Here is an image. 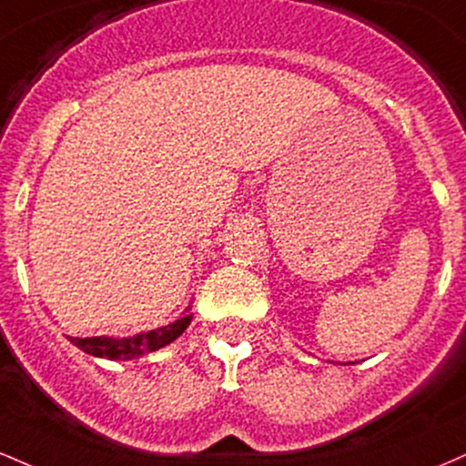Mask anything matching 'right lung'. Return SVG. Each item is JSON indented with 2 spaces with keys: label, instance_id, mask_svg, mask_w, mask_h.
I'll use <instances>...</instances> for the list:
<instances>
[{
  "label": "right lung",
  "instance_id": "obj_1",
  "mask_svg": "<svg viewBox=\"0 0 466 466\" xmlns=\"http://www.w3.org/2000/svg\"><path fill=\"white\" fill-rule=\"evenodd\" d=\"M190 319H193V315H184L176 323L165 325V328L158 329H149V332L137 334L132 339H108V336L73 339V336H69V340L91 356L108 358V360H132V358L149 354V351H156L160 347L173 343L188 328Z\"/></svg>",
  "mask_w": 466,
  "mask_h": 466
}]
</instances>
